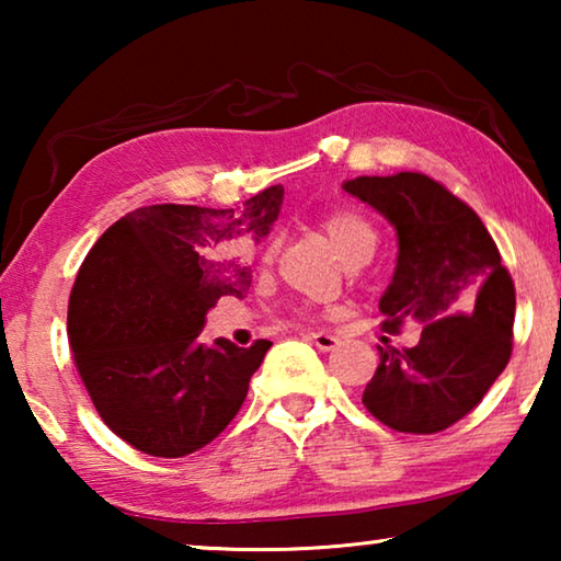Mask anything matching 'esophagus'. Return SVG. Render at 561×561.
I'll return each mask as SVG.
<instances>
[{
  "mask_svg": "<svg viewBox=\"0 0 561 561\" xmlns=\"http://www.w3.org/2000/svg\"><path fill=\"white\" fill-rule=\"evenodd\" d=\"M307 339H309L311 344H314L317 348H321V351H334V348L341 344L339 336L327 334V331H309Z\"/></svg>",
  "mask_w": 561,
  "mask_h": 561,
  "instance_id": "1",
  "label": "esophagus"
}]
</instances>
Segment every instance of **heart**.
<instances>
[{"instance_id": "1", "label": "heart", "mask_w": 561, "mask_h": 561, "mask_svg": "<svg viewBox=\"0 0 561 561\" xmlns=\"http://www.w3.org/2000/svg\"><path fill=\"white\" fill-rule=\"evenodd\" d=\"M321 230L329 237L331 247H334L341 260L351 257L358 252H374L378 234L376 227L364 213L351 210V207H339L321 217ZM272 250L267 252V257Z\"/></svg>"}]
</instances>
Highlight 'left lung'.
<instances>
[{
    "mask_svg": "<svg viewBox=\"0 0 561 561\" xmlns=\"http://www.w3.org/2000/svg\"><path fill=\"white\" fill-rule=\"evenodd\" d=\"M398 232L381 329L421 324L411 348L378 346L366 411L398 433L450 428L478 405L512 356L515 284L478 213L423 173L360 175L344 183Z\"/></svg>",
    "mask_w": 561,
    "mask_h": 561,
    "instance_id": "8db88e82",
    "label": "left lung"
}]
</instances>
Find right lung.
<instances>
[{
  "instance_id": "obj_1",
  "label": "right lung",
  "mask_w": 561,
  "mask_h": 561,
  "mask_svg": "<svg viewBox=\"0 0 561 561\" xmlns=\"http://www.w3.org/2000/svg\"><path fill=\"white\" fill-rule=\"evenodd\" d=\"M284 187L240 207L148 205L121 217L83 260L69 297L73 364L101 421L153 458H183L240 411L272 341L201 344L207 309L244 297V247L267 237Z\"/></svg>"
}]
</instances>
